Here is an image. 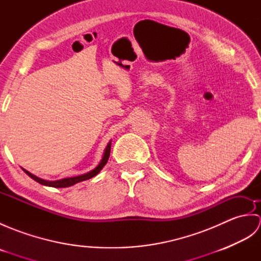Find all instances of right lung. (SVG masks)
<instances>
[{
    "instance_id": "right-lung-1",
    "label": "right lung",
    "mask_w": 261,
    "mask_h": 261,
    "mask_svg": "<svg viewBox=\"0 0 261 261\" xmlns=\"http://www.w3.org/2000/svg\"><path fill=\"white\" fill-rule=\"evenodd\" d=\"M111 141H112V140H110V142L108 143V146L105 147V149H104L103 157H102V159H101V162L98 163V165L96 166L95 168L92 169L91 171H88V173H86V174H83V175H80V176H75V177H68V178H63V179H58V180H46V179L40 178V177H37L36 175L31 174L30 171L25 170L24 168H22V169H23L24 173H25L28 176H29V177H31V178H32L33 180H36L37 182H39V184H41V185L49 186V187H56V188L73 186V185L77 184V182L92 178V177L96 176V175L99 173V171L102 170V168L104 167V166L107 165L108 160H109V157H110V152H111Z\"/></svg>"
}]
</instances>
